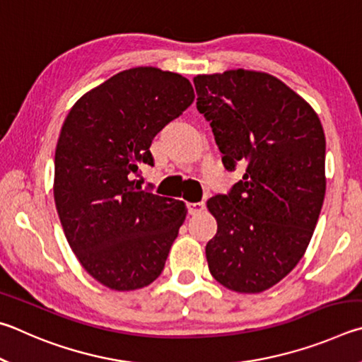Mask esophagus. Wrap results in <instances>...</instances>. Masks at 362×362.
<instances>
[{
	"label": "esophagus",
	"mask_w": 362,
	"mask_h": 362,
	"mask_svg": "<svg viewBox=\"0 0 362 362\" xmlns=\"http://www.w3.org/2000/svg\"><path fill=\"white\" fill-rule=\"evenodd\" d=\"M187 210H189V214L195 216V214H199L205 210V204L204 202H197V204H187Z\"/></svg>",
	"instance_id": "esophagus-1"
}]
</instances>
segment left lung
<instances>
[{"label": "left lung", "mask_w": 362, "mask_h": 362, "mask_svg": "<svg viewBox=\"0 0 362 362\" xmlns=\"http://www.w3.org/2000/svg\"><path fill=\"white\" fill-rule=\"evenodd\" d=\"M197 110L226 170L246 165L229 195L206 208L218 230L205 252L214 280L256 294L281 281L312 240L326 194V138L318 114L275 76L252 69L197 74Z\"/></svg>", "instance_id": "left-lung-1"}]
</instances>
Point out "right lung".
Returning a JSON list of instances; mask_svg holds the SVG:
<instances>
[{
  "mask_svg": "<svg viewBox=\"0 0 362 362\" xmlns=\"http://www.w3.org/2000/svg\"><path fill=\"white\" fill-rule=\"evenodd\" d=\"M194 101L185 76L154 66L114 74L82 95L62 125L54 200L69 248L88 275L133 291L162 274L186 204L141 191L151 143Z\"/></svg>",
  "mask_w": 362,
  "mask_h": 362,
  "instance_id": "right-lung-1",
  "label": "right lung"
}]
</instances>
